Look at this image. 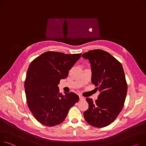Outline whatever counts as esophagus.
Returning <instances> with one entry per match:
<instances>
[{"label": "esophagus", "mask_w": 146, "mask_h": 146, "mask_svg": "<svg viewBox=\"0 0 146 146\" xmlns=\"http://www.w3.org/2000/svg\"><path fill=\"white\" fill-rule=\"evenodd\" d=\"M79 99H80V100H85V99H84V97L81 96H79Z\"/></svg>", "instance_id": "esophagus-1"}]
</instances>
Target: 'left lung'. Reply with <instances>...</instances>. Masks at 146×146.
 I'll use <instances>...</instances> for the list:
<instances>
[{
    "instance_id": "1",
    "label": "left lung",
    "mask_w": 146,
    "mask_h": 146,
    "mask_svg": "<svg viewBox=\"0 0 146 146\" xmlns=\"http://www.w3.org/2000/svg\"><path fill=\"white\" fill-rule=\"evenodd\" d=\"M90 63L92 82L100 94L95 102L86 98L89 109L83 113L92 126L104 127L113 123L123 109L127 84L121 64L108 52L90 50L82 56Z\"/></svg>"
}]
</instances>
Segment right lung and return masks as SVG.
Wrapping results in <instances>:
<instances>
[{
	"mask_svg": "<svg viewBox=\"0 0 146 146\" xmlns=\"http://www.w3.org/2000/svg\"><path fill=\"white\" fill-rule=\"evenodd\" d=\"M81 54L49 51L36 57L29 65L25 82L27 103L41 124L48 127L60 124L79 101V96L74 93H60L58 84L67 77Z\"/></svg>",
	"mask_w": 146,
	"mask_h": 146,
	"instance_id": "right-lung-1",
	"label": "right lung"
}]
</instances>
